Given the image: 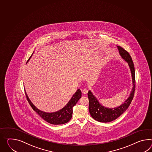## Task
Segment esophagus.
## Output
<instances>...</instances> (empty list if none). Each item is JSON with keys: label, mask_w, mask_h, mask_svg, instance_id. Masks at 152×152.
<instances>
[{"label": "esophagus", "mask_w": 152, "mask_h": 152, "mask_svg": "<svg viewBox=\"0 0 152 152\" xmlns=\"http://www.w3.org/2000/svg\"><path fill=\"white\" fill-rule=\"evenodd\" d=\"M88 90L87 89H86V88H84V89H82V93H83V94H87V93H88Z\"/></svg>", "instance_id": "obj_1"}]
</instances>
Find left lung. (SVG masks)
I'll use <instances>...</instances> for the list:
<instances>
[{
    "instance_id": "left-lung-1",
    "label": "left lung",
    "mask_w": 152,
    "mask_h": 152,
    "mask_svg": "<svg viewBox=\"0 0 152 152\" xmlns=\"http://www.w3.org/2000/svg\"><path fill=\"white\" fill-rule=\"evenodd\" d=\"M117 47L121 57L128 63L131 73L133 87L130 93V96L125 100V102L121 105L114 108L104 107L89 90L88 92L89 113L93 118L99 122H109L115 120L126 111L133 99L135 90V70L133 61L128 52L120 46H117Z\"/></svg>"
}]
</instances>
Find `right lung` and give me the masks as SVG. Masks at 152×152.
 Masks as SVG:
<instances>
[{"mask_svg": "<svg viewBox=\"0 0 152 152\" xmlns=\"http://www.w3.org/2000/svg\"><path fill=\"white\" fill-rule=\"evenodd\" d=\"M32 55L33 54L30 56L26 64L28 62ZM25 94L27 99L31 107L34 109V111H36L42 118L45 120V121L53 125H62L69 122L70 120L72 115L73 107L77 103L78 100L81 98L82 95L81 90L78 89L77 91L73 94L69 102L61 109L53 113H46L45 111H41L36 107L34 105V104L31 102V101L28 98V96L26 94V92Z\"/></svg>", "mask_w": 152, "mask_h": 152, "instance_id": "obj_1", "label": "right lung"}]
</instances>
